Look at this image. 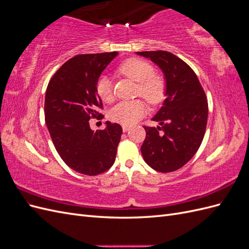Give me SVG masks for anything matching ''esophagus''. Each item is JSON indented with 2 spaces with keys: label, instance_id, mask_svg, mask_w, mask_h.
I'll return each instance as SVG.
<instances>
[{
  "label": "esophagus",
  "instance_id": "obj_1",
  "mask_svg": "<svg viewBox=\"0 0 249 249\" xmlns=\"http://www.w3.org/2000/svg\"><path fill=\"white\" fill-rule=\"evenodd\" d=\"M131 129V125H126V124H124L123 125V131L125 133V132H127Z\"/></svg>",
  "mask_w": 249,
  "mask_h": 249
}]
</instances>
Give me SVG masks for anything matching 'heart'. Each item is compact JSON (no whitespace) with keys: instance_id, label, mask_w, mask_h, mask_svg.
<instances>
[{"instance_id":"1","label":"heart","mask_w":249,"mask_h":249,"mask_svg":"<svg viewBox=\"0 0 249 249\" xmlns=\"http://www.w3.org/2000/svg\"><path fill=\"white\" fill-rule=\"evenodd\" d=\"M117 71L137 82V93L144 97L149 104L157 105L163 101L166 84L161 76L154 73V66L146 60L129 59L118 66ZM95 91L102 101L111 102L113 99L111 80L105 74L101 76L95 83ZM147 111V105L142 100L122 101L110 109L108 115L112 122L131 125L144 116Z\"/></svg>"}]
</instances>
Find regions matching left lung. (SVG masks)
Segmentation results:
<instances>
[{"instance_id": "obj_1", "label": "left lung", "mask_w": 249, "mask_h": 249, "mask_svg": "<svg viewBox=\"0 0 249 249\" xmlns=\"http://www.w3.org/2000/svg\"><path fill=\"white\" fill-rule=\"evenodd\" d=\"M160 67L166 82L163 106L152 118L160 126H143V159L153 169L171 172L183 167L199 148L208 120V101L191 67L166 51L137 52Z\"/></svg>"}]
</instances>
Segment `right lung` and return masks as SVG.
<instances>
[{"instance_id": "1", "label": "right lung", "mask_w": 249, "mask_h": 249, "mask_svg": "<svg viewBox=\"0 0 249 249\" xmlns=\"http://www.w3.org/2000/svg\"><path fill=\"white\" fill-rule=\"evenodd\" d=\"M117 52L86 54L66 61L50 80L44 100V116L55 148L74 171L96 176L115 161L123 134L118 124L106 122V129L92 131L90 118H103L95 83Z\"/></svg>"}]
</instances>
